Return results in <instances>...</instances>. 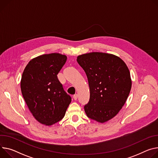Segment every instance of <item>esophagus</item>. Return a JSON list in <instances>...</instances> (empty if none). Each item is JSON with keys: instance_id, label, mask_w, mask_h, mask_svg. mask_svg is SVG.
I'll return each instance as SVG.
<instances>
[{"instance_id": "esophagus-1", "label": "esophagus", "mask_w": 158, "mask_h": 158, "mask_svg": "<svg viewBox=\"0 0 158 158\" xmlns=\"http://www.w3.org/2000/svg\"><path fill=\"white\" fill-rule=\"evenodd\" d=\"M77 98H78V95H77V94H74V95L73 96V98H74L75 100H76V99H77Z\"/></svg>"}]
</instances>
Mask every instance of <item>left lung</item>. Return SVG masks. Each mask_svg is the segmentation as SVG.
Returning <instances> with one entry per match:
<instances>
[{
  "mask_svg": "<svg viewBox=\"0 0 158 158\" xmlns=\"http://www.w3.org/2000/svg\"><path fill=\"white\" fill-rule=\"evenodd\" d=\"M77 61L87 76L90 89L85 112L91 119L107 122L119 112L130 93V72L120 58L112 54L86 53L78 56Z\"/></svg>",
  "mask_w": 158,
  "mask_h": 158,
  "instance_id": "left-lung-1",
  "label": "left lung"
}]
</instances>
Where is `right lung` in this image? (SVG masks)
<instances>
[{
	"instance_id": "right-lung-1",
	"label": "right lung",
	"mask_w": 158,
	"mask_h": 158,
	"mask_svg": "<svg viewBox=\"0 0 158 158\" xmlns=\"http://www.w3.org/2000/svg\"><path fill=\"white\" fill-rule=\"evenodd\" d=\"M67 60L59 53L40 55L25 67L21 89L25 102L40 123L52 125L61 120L71 102L57 74Z\"/></svg>"
}]
</instances>
